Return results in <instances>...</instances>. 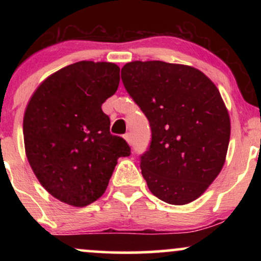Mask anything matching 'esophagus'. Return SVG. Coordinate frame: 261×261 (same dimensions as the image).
Segmentation results:
<instances>
[{"mask_svg": "<svg viewBox=\"0 0 261 261\" xmlns=\"http://www.w3.org/2000/svg\"><path fill=\"white\" fill-rule=\"evenodd\" d=\"M124 139L126 140V142L128 143V145H131V143H133V139H131V135L130 134H125L124 135Z\"/></svg>", "mask_w": 261, "mask_h": 261, "instance_id": "obj_1", "label": "esophagus"}]
</instances>
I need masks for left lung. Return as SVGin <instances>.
I'll list each match as a JSON object with an SVG mask.
<instances>
[{
	"label": "left lung",
	"mask_w": 261,
	"mask_h": 261,
	"mask_svg": "<svg viewBox=\"0 0 261 261\" xmlns=\"http://www.w3.org/2000/svg\"><path fill=\"white\" fill-rule=\"evenodd\" d=\"M121 80L151 126L140 164L149 191L170 205L193 202L226 162L230 119L220 91L197 68L163 61L128 62Z\"/></svg>",
	"instance_id": "obj_1"
}]
</instances>
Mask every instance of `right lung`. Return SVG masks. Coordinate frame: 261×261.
<instances>
[{"label":"right lung","instance_id":"1","mask_svg":"<svg viewBox=\"0 0 261 261\" xmlns=\"http://www.w3.org/2000/svg\"><path fill=\"white\" fill-rule=\"evenodd\" d=\"M119 82L118 65L80 61L45 79L27 104V158L39 182L61 202H94L106 193L119 157L130 155L101 110Z\"/></svg>","mask_w":261,"mask_h":261}]
</instances>
